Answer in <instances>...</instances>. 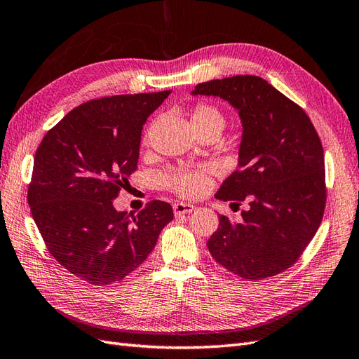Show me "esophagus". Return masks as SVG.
<instances>
[{"label":"esophagus","instance_id":"1","mask_svg":"<svg viewBox=\"0 0 359 359\" xmlns=\"http://www.w3.org/2000/svg\"><path fill=\"white\" fill-rule=\"evenodd\" d=\"M196 209H197L196 206H192V204H189V203H183V201H179V203H176L172 206V210H174V213H176V215L191 213V212H194Z\"/></svg>","mask_w":359,"mask_h":359}]
</instances>
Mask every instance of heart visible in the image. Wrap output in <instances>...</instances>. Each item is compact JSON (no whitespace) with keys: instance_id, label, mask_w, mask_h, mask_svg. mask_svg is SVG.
<instances>
[{"instance_id":"b5f03b06","label":"heart","mask_w":359,"mask_h":359,"mask_svg":"<svg viewBox=\"0 0 359 359\" xmlns=\"http://www.w3.org/2000/svg\"><path fill=\"white\" fill-rule=\"evenodd\" d=\"M189 123L196 135H200L203 132H217L219 135L225 126V118L217 107L209 104H198L191 111ZM162 182L168 189L179 194V196L194 198L203 196L209 189L210 176L203 168L179 170L165 174Z\"/></svg>"}]
</instances>
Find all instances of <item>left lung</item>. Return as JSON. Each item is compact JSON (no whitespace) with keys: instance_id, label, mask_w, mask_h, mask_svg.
<instances>
[{"instance_id":"8db88e82","label":"left lung","mask_w":359,"mask_h":359,"mask_svg":"<svg viewBox=\"0 0 359 359\" xmlns=\"http://www.w3.org/2000/svg\"><path fill=\"white\" fill-rule=\"evenodd\" d=\"M192 96L219 97L239 112V170L215 197L239 206L241 221L219 215L208 241L215 262L248 281L285 271L322 222L323 147L305 111L260 76L238 75L196 86Z\"/></svg>"}]
</instances>
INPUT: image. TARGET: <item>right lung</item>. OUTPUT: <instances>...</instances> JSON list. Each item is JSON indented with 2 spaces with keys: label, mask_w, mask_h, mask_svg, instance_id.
<instances>
[{
  "label": "right lung",
  "mask_w": 359,
  "mask_h": 359,
  "mask_svg": "<svg viewBox=\"0 0 359 359\" xmlns=\"http://www.w3.org/2000/svg\"><path fill=\"white\" fill-rule=\"evenodd\" d=\"M171 91L120 95L76 107L36 151L28 204L49 252L93 285L121 281L144 263L174 218L165 201L138 213L116 210L137 170L142 125Z\"/></svg>",
  "instance_id": "obj_1"
}]
</instances>
